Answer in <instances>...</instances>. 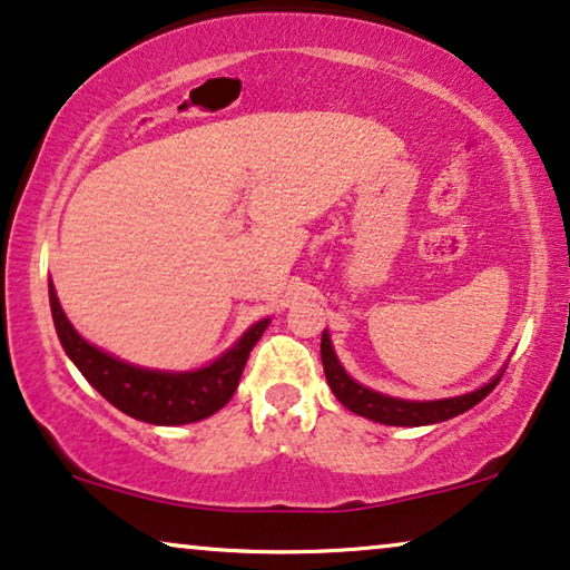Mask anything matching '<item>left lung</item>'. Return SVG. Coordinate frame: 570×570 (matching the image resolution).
<instances>
[{"label": "left lung", "instance_id": "obj_1", "mask_svg": "<svg viewBox=\"0 0 570 570\" xmlns=\"http://www.w3.org/2000/svg\"><path fill=\"white\" fill-rule=\"evenodd\" d=\"M322 363L326 381H330L332 392L337 400L345 404L347 410H353L355 415H363L368 420H376V423L384 425H433L441 423V420L456 417L462 412L472 410L474 404L485 400V396L493 392L501 376H495L490 384H485L478 392L464 394V396H451V400H435V402H407V400H394V396L371 392L361 384H355L353 379L342 371V365L334 355L330 334H322Z\"/></svg>", "mask_w": 570, "mask_h": 570}]
</instances>
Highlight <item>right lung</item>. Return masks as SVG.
Masks as SVG:
<instances>
[{
  "label": "right lung",
  "mask_w": 570,
  "mask_h": 570,
  "mask_svg": "<svg viewBox=\"0 0 570 570\" xmlns=\"http://www.w3.org/2000/svg\"><path fill=\"white\" fill-rule=\"evenodd\" d=\"M51 316L65 353L80 368L85 379L114 404L124 415L145 420L153 425H184L197 423L223 410L233 392L238 389L240 373L248 361L256 342L267 330L269 318L254 324L228 353L217 357L207 368L191 373H163L129 365L116 357L100 353L85 342L75 326L67 322L65 311L59 306L53 285L49 283Z\"/></svg>",
  "instance_id": "obj_1"
}]
</instances>
